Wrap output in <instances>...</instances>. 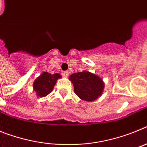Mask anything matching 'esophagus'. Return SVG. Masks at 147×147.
<instances>
[{"mask_svg": "<svg viewBox=\"0 0 147 147\" xmlns=\"http://www.w3.org/2000/svg\"><path fill=\"white\" fill-rule=\"evenodd\" d=\"M68 74H68V72H67V71H63V72L62 73V76H63L64 78H67V76H68Z\"/></svg>", "mask_w": 147, "mask_h": 147, "instance_id": "34e87169", "label": "esophagus"}]
</instances>
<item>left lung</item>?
Segmentation results:
<instances>
[{
	"label": "left lung",
	"instance_id": "left-lung-1",
	"mask_svg": "<svg viewBox=\"0 0 147 147\" xmlns=\"http://www.w3.org/2000/svg\"><path fill=\"white\" fill-rule=\"evenodd\" d=\"M73 83L74 93L85 102H93L101 96L105 88L102 78L89 71L74 73L69 76Z\"/></svg>",
	"mask_w": 147,
	"mask_h": 147
}]
</instances>
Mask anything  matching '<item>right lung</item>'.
Segmentation results:
<instances>
[{"instance_id":"obj_1","label":"right lung","mask_w":147,"mask_h":147,"mask_svg":"<svg viewBox=\"0 0 147 147\" xmlns=\"http://www.w3.org/2000/svg\"><path fill=\"white\" fill-rule=\"evenodd\" d=\"M61 75L58 73L51 74L48 72H43L34 80L33 83V90L37 97H45L54 89L57 80L60 79Z\"/></svg>"}]
</instances>
